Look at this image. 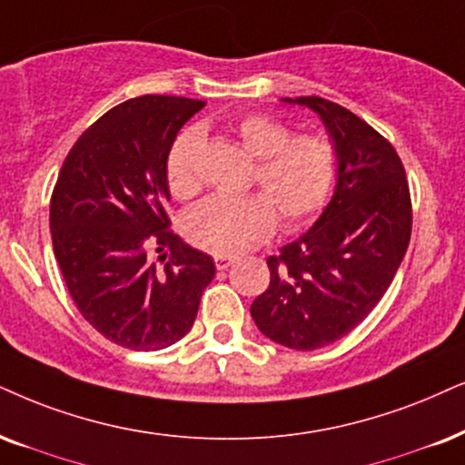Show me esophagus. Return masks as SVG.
<instances>
[{
	"mask_svg": "<svg viewBox=\"0 0 465 465\" xmlns=\"http://www.w3.org/2000/svg\"><path fill=\"white\" fill-rule=\"evenodd\" d=\"M214 263L219 270H227L232 263H236V257L233 255H214Z\"/></svg>",
	"mask_w": 465,
	"mask_h": 465,
	"instance_id": "1",
	"label": "esophagus"
}]
</instances>
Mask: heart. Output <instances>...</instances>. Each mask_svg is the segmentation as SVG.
I'll return each instance as SVG.
<instances>
[{
  "mask_svg": "<svg viewBox=\"0 0 465 465\" xmlns=\"http://www.w3.org/2000/svg\"><path fill=\"white\" fill-rule=\"evenodd\" d=\"M236 134L257 158L251 184L260 193L210 197L184 221L191 242L214 255H238L263 242L272 233L276 214L285 229L307 225L326 208L337 184V150L324 137L292 134L290 126L263 114L242 117ZM199 145L202 131L186 128L167 152L164 178L173 197L191 199L202 189Z\"/></svg>",
  "mask_w": 465,
  "mask_h": 465,
  "instance_id": "1",
  "label": "heart"
}]
</instances>
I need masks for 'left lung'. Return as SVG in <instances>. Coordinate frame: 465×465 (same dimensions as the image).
<instances>
[{"mask_svg":"<svg viewBox=\"0 0 465 465\" xmlns=\"http://www.w3.org/2000/svg\"><path fill=\"white\" fill-rule=\"evenodd\" d=\"M296 103L317 111L334 139L337 189L302 238L268 257L270 285L251 315L274 343L311 351L354 331L381 301L412 236V199L384 134L326 98Z\"/></svg>","mask_w":465,"mask_h":465,"instance_id":"obj_1","label":"left lung"}]
</instances>
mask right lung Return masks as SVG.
<instances>
[{
  "label": "right lung",
  "instance_id": "1",
  "mask_svg": "<svg viewBox=\"0 0 465 465\" xmlns=\"http://www.w3.org/2000/svg\"><path fill=\"white\" fill-rule=\"evenodd\" d=\"M203 101L131 98L76 139L53 186V252L79 313L104 339L154 351L193 328L214 262L172 229L164 161Z\"/></svg>",
  "mask_w": 465,
  "mask_h": 465
}]
</instances>
